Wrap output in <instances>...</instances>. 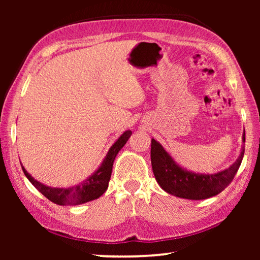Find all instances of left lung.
Instances as JSON below:
<instances>
[{
    "label": "left lung",
    "instance_id": "left-lung-1",
    "mask_svg": "<svg viewBox=\"0 0 260 260\" xmlns=\"http://www.w3.org/2000/svg\"><path fill=\"white\" fill-rule=\"evenodd\" d=\"M242 141L245 143V132ZM150 156L153 174L161 189L180 199L199 201L218 195L232 182L243 159L244 144L234 164L213 174L196 173L183 169L155 139H151Z\"/></svg>",
    "mask_w": 260,
    "mask_h": 260
}]
</instances>
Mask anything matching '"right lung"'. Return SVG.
<instances>
[{
    "instance_id": "right-lung-1",
    "label": "right lung",
    "mask_w": 260,
    "mask_h": 260,
    "mask_svg": "<svg viewBox=\"0 0 260 260\" xmlns=\"http://www.w3.org/2000/svg\"><path fill=\"white\" fill-rule=\"evenodd\" d=\"M132 132L128 129L120 135V138L114 142L111 148L109 149L107 156L104 157L102 164L95 172L88 177L86 180L76 186L68 188H58V187H49L45 183H41L38 180H35L30 175L25 167L21 165L23 172L26 178L29 180V182L40 191L42 195H45L48 200L52 203L58 205H79L87 203V202L94 201L103 195L108 189L110 178L112 173V166L114 158L117 153L120 151V149L125 146L127 141L131 138ZM21 164V162H20Z\"/></svg>"
}]
</instances>
